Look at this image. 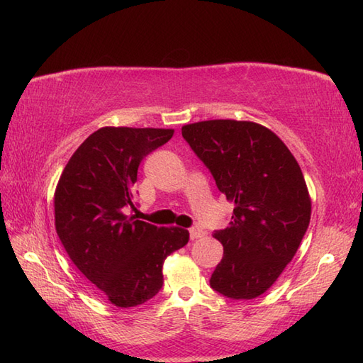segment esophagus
I'll return each instance as SVG.
<instances>
[{
  "label": "esophagus",
  "instance_id": "34e87169",
  "mask_svg": "<svg viewBox=\"0 0 363 363\" xmlns=\"http://www.w3.org/2000/svg\"><path fill=\"white\" fill-rule=\"evenodd\" d=\"M189 233H190V238H191V240H196V238L203 237V235L206 234L204 230H203V229H199V228H191V229L189 230Z\"/></svg>",
  "mask_w": 363,
  "mask_h": 363
}]
</instances>
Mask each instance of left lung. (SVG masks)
<instances>
[{"mask_svg":"<svg viewBox=\"0 0 363 363\" xmlns=\"http://www.w3.org/2000/svg\"><path fill=\"white\" fill-rule=\"evenodd\" d=\"M182 137L234 203L229 226L213 230L225 254L211 287L230 299L256 298L279 277L309 228L303 172L281 138L257 123L199 121L184 126Z\"/></svg>","mask_w":363,"mask_h":363,"instance_id":"obj_1","label":"left lung"}]
</instances>
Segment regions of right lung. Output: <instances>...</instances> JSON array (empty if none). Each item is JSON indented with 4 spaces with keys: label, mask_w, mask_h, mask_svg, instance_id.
Instances as JSON below:
<instances>
[{
    "label": "right lung",
    "mask_w": 363,
    "mask_h": 363,
    "mask_svg": "<svg viewBox=\"0 0 363 363\" xmlns=\"http://www.w3.org/2000/svg\"><path fill=\"white\" fill-rule=\"evenodd\" d=\"M173 129L101 128L74 151L54 194L56 230L79 272L118 307L156 296L162 265L189 242V230L157 228L125 215L135 211L137 169Z\"/></svg>",
    "instance_id": "right-lung-1"
}]
</instances>
